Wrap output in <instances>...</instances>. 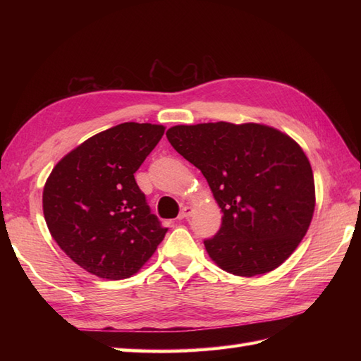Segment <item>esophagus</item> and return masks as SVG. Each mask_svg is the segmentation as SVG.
Listing matches in <instances>:
<instances>
[{
    "label": "esophagus",
    "mask_w": 361,
    "mask_h": 361,
    "mask_svg": "<svg viewBox=\"0 0 361 361\" xmlns=\"http://www.w3.org/2000/svg\"><path fill=\"white\" fill-rule=\"evenodd\" d=\"M192 212H194V209L190 208V206H185V208L181 209V212H180L178 219H180V220H183V219H188V217L192 216Z\"/></svg>",
    "instance_id": "esophagus-1"
}]
</instances>
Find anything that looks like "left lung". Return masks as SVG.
<instances>
[{
  "instance_id": "obj_1",
  "label": "left lung",
  "mask_w": 361,
  "mask_h": 361,
  "mask_svg": "<svg viewBox=\"0 0 361 361\" xmlns=\"http://www.w3.org/2000/svg\"><path fill=\"white\" fill-rule=\"evenodd\" d=\"M166 136L200 169L224 212L219 233L204 240L214 262L245 278L286 262L307 233L317 202L301 145L256 122L173 126Z\"/></svg>"
}]
</instances>
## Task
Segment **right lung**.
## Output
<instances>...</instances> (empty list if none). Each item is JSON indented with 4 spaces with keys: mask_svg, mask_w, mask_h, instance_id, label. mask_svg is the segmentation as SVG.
<instances>
[{
    "mask_svg": "<svg viewBox=\"0 0 361 361\" xmlns=\"http://www.w3.org/2000/svg\"><path fill=\"white\" fill-rule=\"evenodd\" d=\"M164 126L124 122L88 137L54 166L43 214L54 240L73 262L102 279L136 274L163 242L135 172Z\"/></svg>",
    "mask_w": 361,
    "mask_h": 361,
    "instance_id": "add662e5",
    "label": "right lung"
}]
</instances>
